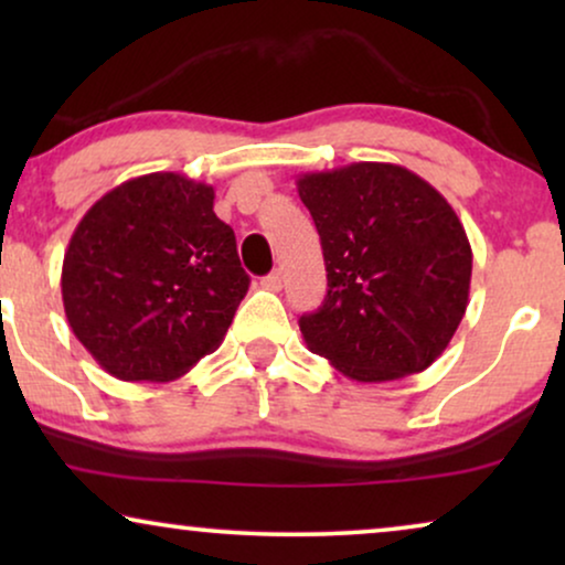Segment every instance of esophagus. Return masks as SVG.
<instances>
[{"label":"esophagus","instance_id":"obj_1","mask_svg":"<svg viewBox=\"0 0 565 565\" xmlns=\"http://www.w3.org/2000/svg\"><path fill=\"white\" fill-rule=\"evenodd\" d=\"M262 288L265 290H280L282 288V273L280 269H275V273H269L267 277H262Z\"/></svg>","mask_w":565,"mask_h":565}]
</instances>
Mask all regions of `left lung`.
Instances as JSON below:
<instances>
[{
    "instance_id": "8db88e82",
    "label": "left lung",
    "mask_w": 565,
    "mask_h": 565,
    "mask_svg": "<svg viewBox=\"0 0 565 565\" xmlns=\"http://www.w3.org/2000/svg\"><path fill=\"white\" fill-rule=\"evenodd\" d=\"M298 195L329 280L319 311L300 316L308 350L358 383L427 370L468 308L473 252L452 205L385 161L300 174Z\"/></svg>"
}]
</instances>
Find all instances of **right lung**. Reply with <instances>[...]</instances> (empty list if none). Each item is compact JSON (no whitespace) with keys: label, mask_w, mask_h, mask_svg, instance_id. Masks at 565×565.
<instances>
[{"label":"right lung","mask_w":565,"mask_h":565,"mask_svg":"<svg viewBox=\"0 0 565 565\" xmlns=\"http://www.w3.org/2000/svg\"><path fill=\"white\" fill-rule=\"evenodd\" d=\"M213 200L211 184L153 172L105 192L74 228L61 269L68 327L120 381H174L226 337L249 275Z\"/></svg>","instance_id":"1"}]
</instances>
